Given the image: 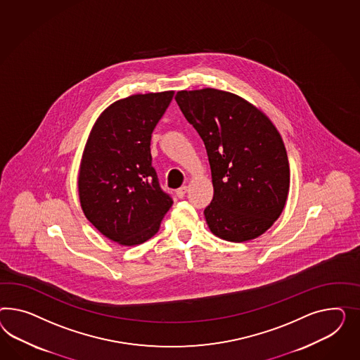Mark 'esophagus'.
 <instances>
[{"instance_id":"esophagus-1","label":"esophagus","mask_w":360,"mask_h":360,"mask_svg":"<svg viewBox=\"0 0 360 360\" xmlns=\"http://www.w3.org/2000/svg\"><path fill=\"white\" fill-rule=\"evenodd\" d=\"M186 193H187V186H182V187H179V188L175 191V194H176V196H178L179 199H184Z\"/></svg>"}]
</instances>
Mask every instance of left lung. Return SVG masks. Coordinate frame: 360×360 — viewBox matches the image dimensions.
Here are the masks:
<instances>
[{
  "label": "left lung",
  "instance_id": "obj_1",
  "mask_svg": "<svg viewBox=\"0 0 360 360\" xmlns=\"http://www.w3.org/2000/svg\"><path fill=\"white\" fill-rule=\"evenodd\" d=\"M175 101L207 149L214 185L205 210L210 231L231 243L257 238L281 216L288 196L281 134L259 108L229 91L181 90Z\"/></svg>",
  "mask_w": 360,
  "mask_h": 360
}]
</instances>
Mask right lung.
I'll return each instance as SVG.
<instances>
[{
    "mask_svg": "<svg viewBox=\"0 0 360 360\" xmlns=\"http://www.w3.org/2000/svg\"><path fill=\"white\" fill-rule=\"evenodd\" d=\"M174 91L134 94L98 117L78 173L84 214L101 233L134 246L153 237L173 205L152 166L150 139Z\"/></svg>",
    "mask_w": 360,
    "mask_h": 360,
    "instance_id": "1",
    "label": "right lung"
}]
</instances>
